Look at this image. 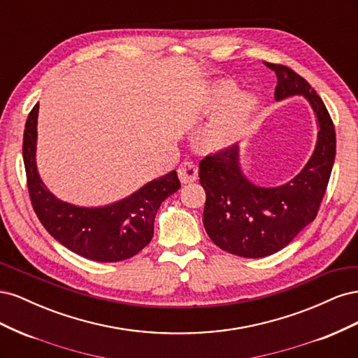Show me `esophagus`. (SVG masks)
<instances>
[{"label":"esophagus","mask_w":358,"mask_h":358,"mask_svg":"<svg viewBox=\"0 0 358 358\" xmlns=\"http://www.w3.org/2000/svg\"><path fill=\"white\" fill-rule=\"evenodd\" d=\"M178 175L182 183H188V182H194L199 176V169L197 166L194 164L191 161H185L182 162L178 169Z\"/></svg>","instance_id":"esophagus-1"}]
</instances>
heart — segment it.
<instances>
[{"label": "heart", "instance_id": "b5f03b06", "mask_svg": "<svg viewBox=\"0 0 358 358\" xmlns=\"http://www.w3.org/2000/svg\"><path fill=\"white\" fill-rule=\"evenodd\" d=\"M236 88L230 82L218 85L212 92V104L220 106L234 94ZM254 112V100L249 95H236L225 104L222 112L216 116L206 129V137L212 146H229L234 143L246 129Z\"/></svg>", "mask_w": 358, "mask_h": 358}]
</instances>
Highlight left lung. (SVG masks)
Segmentation results:
<instances>
[{
	"label": "left lung",
	"mask_w": 358,
	"mask_h": 358,
	"mask_svg": "<svg viewBox=\"0 0 358 358\" xmlns=\"http://www.w3.org/2000/svg\"><path fill=\"white\" fill-rule=\"evenodd\" d=\"M264 64L278 78L275 100L305 96L315 112L320 131L308 164L294 179L275 188L248 180L241 169L239 145L201 159L199 176L206 191V233L222 251L245 258L280 251L315 220L336 155L334 125L321 96L289 67Z\"/></svg>",
	"instance_id": "1"
}]
</instances>
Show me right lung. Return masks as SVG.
<instances>
[{
  "label": "right lung",
  "instance_id": "obj_1",
  "mask_svg": "<svg viewBox=\"0 0 358 358\" xmlns=\"http://www.w3.org/2000/svg\"><path fill=\"white\" fill-rule=\"evenodd\" d=\"M38 104L28 115L22 155L31 204L40 222L61 245L92 262L131 258L152 241L161 203L180 188L178 173L146 183L131 196L103 208H82L57 199L40 179L36 164Z\"/></svg>",
  "mask_w": 358,
  "mask_h": 358
}]
</instances>
